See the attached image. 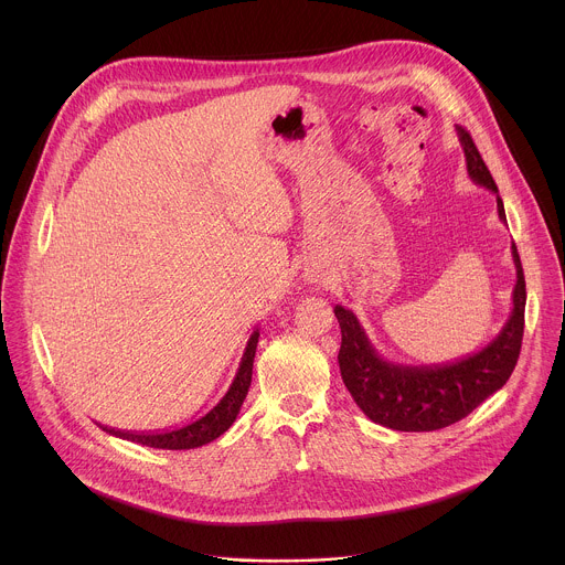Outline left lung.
I'll return each instance as SVG.
<instances>
[{
    "mask_svg": "<svg viewBox=\"0 0 565 565\" xmlns=\"http://www.w3.org/2000/svg\"><path fill=\"white\" fill-rule=\"evenodd\" d=\"M457 135L472 182L495 193L498 217L507 222L498 186L470 132L457 128ZM511 254L518 280L509 320L479 352L450 363L403 365L387 361L376 352L356 316L341 305L334 307V318L341 328L337 356L341 379L354 403L372 422L406 433L437 430L470 415L509 381L522 348L526 305V282L515 243L511 245Z\"/></svg>",
    "mask_w": 565,
    "mask_h": 565,
    "instance_id": "obj_1",
    "label": "left lung"
}]
</instances>
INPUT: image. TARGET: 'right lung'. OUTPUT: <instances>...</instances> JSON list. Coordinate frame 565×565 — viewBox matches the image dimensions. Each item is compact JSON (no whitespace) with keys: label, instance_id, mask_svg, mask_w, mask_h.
Returning <instances> with one entry per match:
<instances>
[{"label":"right lung","instance_id":"obj_1","mask_svg":"<svg viewBox=\"0 0 565 565\" xmlns=\"http://www.w3.org/2000/svg\"><path fill=\"white\" fill-rule=\"evenodd\" d=\"M256 343H258V328L247 339L239 370L233 379V385L224 394V398L215 404L209 413L193 419L191 424L175 426L171 430H150V433L148 430L146 433L143 430L141 433L119 430V428H108L104 424H99V428L119 439H128V441H135L141 446L162 448V450H189V448H200L204 444H211L213 439H217L233 426V422L237 419V415L242 411L243 401H245L249 383H252V365H254Z\"/></svg>","mask_w":565,"mask_h":565}]
</instances>
